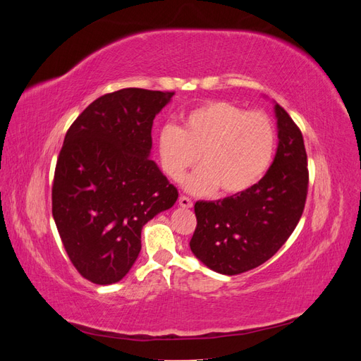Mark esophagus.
Listing matches in <instances>:
<instances>
[{
  "mask_svg": "<svg viewBox=\"0 0 361 361\" xmlns=\"http://www.w3.org/2000/svg\"><path fill=\"white\" fill-rule=\"evenodd\" d=\"M179 204L182 207H185V209H188V207L192 206V200L190 197H185V195H180V197H179Z\"/></svg>",
  "mask_w": 361,
  "mask_h": 361,
  "instance_id": "esophagus-1",
  "label": "esophagus"
}]
</instances>
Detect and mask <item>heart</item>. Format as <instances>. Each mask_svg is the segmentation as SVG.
<instances>
[{"label":"heart","instance_id":"obj_1","mask_svg":"<svg viewBox=\"0 0 361 361\" xmlns=\"http://www.w3.org/2000/svg\"><path fill=\"white\" fill-rule=\"evenodd\" d=\"M276 128L262 111H245L227 101H211L182 114L180 126L164 125L158 154L164 173L180 180L200 157L203 167L185 179L191 192L239 194L256 185L276 152Z\"/></svg>","mask_w":361,"mask_h":361}]
</instances>
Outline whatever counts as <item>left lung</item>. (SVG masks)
Returning <instances> with one entry per match:
<instances>
[{"mask_svg":"<svg viewBox=\"0 0 361 361\" xmlns=\"http://www.w3.org/2000/svg\"><path fill=\"white\" fill-rule=\"evenodd\" d=\"M279 146L269 170L250 190L197 202L191 251L226 276L257 268L274 256L297 227L309 188L307 154L300 128L276 104Z\"/></svg>","mask_w":361,"mask_h":361,"instance_id":"left-lung-1","label":"left lung"}]
</instances>
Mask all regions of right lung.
I'll use <instances>...</instances> for the list:
<instances>
[{
  "mask_svg": "<svg viewBox=\"0 0 361 361\" xmlns=\"http://www.w3.org/2000/svg\"><path fill=\"white\" fill-rule=\"evenodd\" d=\"M173 92L122 89L97 97L64 137L52 183V216L80 274L122 280L141 250V228L178 200L152 161V125Z\"/></svg>",
  "mask_w": 361,
  "mask_h": 361,
  "instance_id": "add662e5",
  "label": "right lung"
}]
</instances>
